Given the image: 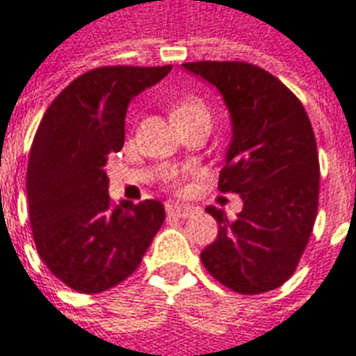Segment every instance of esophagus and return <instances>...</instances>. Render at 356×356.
I'll return each instance as SVG.
<instances>
[{
    "label": "esophagus",
    "mask_w": 356,
    "mask_h": 356,
    "mask_svg": "<svg viewBox=\"0 0 356 356\" xmlns=\"http://www.w3.org/2000/svg\"><path fill=\"white\" fill-rule=\"evenodd\" d=\"M165 211H168L170 216L175 217H188L191 213H194V206L179 204V202H168V204H165Z\"/></svg>",
    "instance_id": "esophagus-1"
}]
</instances>
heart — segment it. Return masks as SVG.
Instances as JSON below:
<instances>
[{"label":"heart","instance_id":"1","mask_svg":"<svg viewBox=\"0 0 356 356\" xmlns=\"http://www.w3.org/2000/svg\"><path fill=\"white\" fill-rule=\"evenodd\" d=\"M196 112H206L204 104L196 99H185V101H179L173 108H171V118L173 120H179V118L188 116V114H196ZM168 181H170L173 186L181 185L183 181V173L181 171H171L168 175Z\"/></svg>","mask_w":356,"mask_h":356}]
</instances>
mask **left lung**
I'll return each mask as SVG.
<instances>
[{"instance_id":"8db88e82","label":"left lung","mask_w":356,"mask_h":356,"mask_svg":"<svg viewBox=\"0 0 356 356\" xmlns=\"http://www.w3.org/2000/svg\"><path fill=\"white\" fill-rule=\"evenodd\" d=\"M183 66L217 88L229 108L232 139L219 191L244 202L234 219L216 206L206 208L219 234L200 254L202 263L244 296L275 290L293 275L316 219L321 165L313 125L298 97L259 66L236 60Z\"/></svg>"}]
</instances>
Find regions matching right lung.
Masks as SVG:
<instances>
[{"instance_id":"right-lung-1","label":"right lung","mask_w":356,"mask_h":356,"mask_svg":"<svg viewBox=\"0 0 356 356\" xmlns=\"http://www.w3.org/2000/svg\"><path fill=\"white\" fill-rule=\"evenodd\" d=\"M170 70H89L57 95L40 122L26 171L30 225L42 261L72 290L99 293L124 282L165 219L158 200L112 204L104 165L124 147L133 97Z\"/></svg>"}]
</instances>
